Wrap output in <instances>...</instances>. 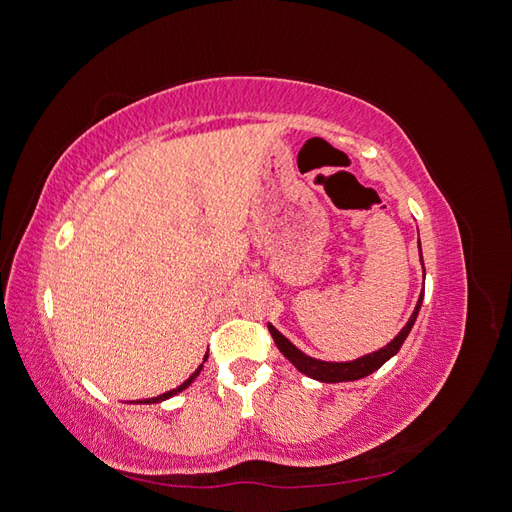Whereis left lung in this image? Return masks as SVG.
Returning <instances> with one entry per match:
<instances>
[{
  "mask_svg": "<svg viewBox=\"0 0 512 512\" xmlns=\"http://www.w3.org/2000/svg\"><path fill=\"white\" fill-rule=\"evenodd\" d=\"M418 256H421V265H423V252H421V239H418ZM423 277H425V265H423ZM423 297H425V290L418 294V301H416V307L414 312L410 316V320L406 322V327L401 329L393 342L386 344L384 348L376 350V352H369L365 356H359V359L354 361H346V363H333V361H320V359H314V356H307L305 352H301L297 346H294L290 339H286L280 331H277L273 324H267L269 327V333L273 337V342L277 344V348H280V352L286 356V359L297 367L301 374L314 378L318 382H350V380H361L369 374H374L376 369H380L386 361L391 359V356H395L401 348V344L406 342L408 333L412 331L414 322H416V316L418 312H421V305H423Z\"/></svg>",
  "mask_w": 512,
  "mask_h": 512,
  "instance_id": "1",
  "label": "left lung"
}]
</instances>
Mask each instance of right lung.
Masks as SVG:
<instances>
[{
    "label": "right lung",
    "mask_w": 512,
    "mask_h": 512,
    "mask_svg": "<svg viewBox=\"0 0 512 512\" xmlns=\"http://www.w3.org/2000/svg\"><path fill=\"white\" fill-rule=\"evenodd\" d=\"M205 361H207V356H205ZM200 369H203V365H198V369L194 371V374L185 380L183 384H179L177 389H173V391H168V393H162V395H158V397H151V399H138V401H132V404H158V401H164V399H168V397H173V395H177V393H181V391H185L188 389V386L196 380V376L200 374Z\"/></svg>",
    "instance_id": "1"
}]
</instances>
